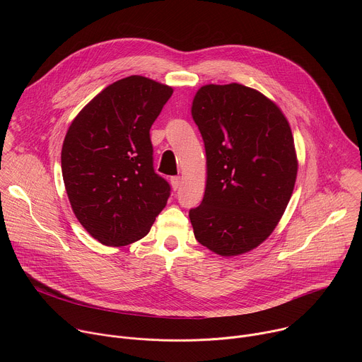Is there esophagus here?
Masks as SVG:
<instances>
[{
  "instance_id": "obj_1",
  "label": "esophagus",
  "mask_w": 362,
  "mask_h": 362,
  "mask_svg": "<svg viewBox=\"0 0 362 362\" xmlns=\"http://www.w3.org/2000/svg\"><path fill=\"white\" fill-rule=\"evenodd\" d=\"M170 183H172V187H173L175 190H177L179 186H180V176H173V177H170Z\"/></svg>"
}]
</instances>
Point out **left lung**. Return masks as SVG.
I'll return each instance as SVG.
<instances>
[{
    "instance_id": "left-lung-1",
    "label": "left lung",
    "mask_w": 362,
    "mask_h": 362,
    "mask_svg": "<svg viewBox=\"0 0 362 362\" xmlns=\"http://www.w3.org/2000/svg\"><path fill=\"white\" fill-rule=\"evenodd\" d=\"M192 116L208 165L203 200L189 211L194 238L222 256L245 253L272 233L292 196L289 123L275 103L238 83L203 86Z\"/></svg>"
}]
</instances>
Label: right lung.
<instances>
[{
	"label": "right lung",
	"mask_w": 362,
	"mask_h": 362,
	"mask_svg": "<svg viewBox=\"0 0 362 362\" xmlns=\"http://www.w3.org/2000/svg\"><path fill=\"white\" fill-rule=\"evenodd\" d=\"M173 88L141 76L122 78L77 115L66 134L62 170L73 212L106 246L146 236L170 185L154 172L150 127Z\"/></svg>",
	"instance_id": "add662e5"
}]
</instances>
